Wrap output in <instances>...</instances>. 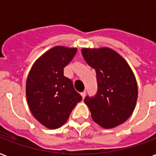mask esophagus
I'll return each mask as SVG.
<instances>
[{"instance_id": "obj_1", "label": "esophagus", "mask_w": 156, "mask_h": 156, "mask_svg": "<svg viewBox=\"0 0 156 156\" xmlns=\"http://www.w3.org/2000/svg\"><path fill=\"white\" fill-rule=\"evenodd\" d=\"M81 95H82V98H83H83H85V96H86V92H83V93H82L81 94Z\"/></svg>"}]
</instances>
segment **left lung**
Here are the masks:
<instances>
[{
  "instance_id": "obj_1",
  "label": "left lung",
  "mask_w": 156,
  "mask_h": 156,
  "mask_svg": "<svg viewBox=\"0 0 156 156\" xmlns=\"http://www.w3.org/2000/svg\"><path fill=\"white\" fill-rule=\"evenodd\" d=\"M82 54L97 75V94L84 98L92 119L105 129L123 124L132 115L137 102V82L132 69L111 48H83Z\"/></svg>"
}]
</instances>
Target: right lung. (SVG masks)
I'll return each instance as SVG.
<instances>
[{
  "mask_svg": "<svg viewBox=\"0 0 156 156\" xmlns=\"http://www.w3.org/2000/svg\"><path fill=\"white\" fill-rule=\"evenodd\" d=\"M77 48L57 46L34 62L26 83V94L32 115L43 126L55 129L67 122L82 96L75 91L63 68L72 61Z\"/></svg>",
  "mask_w": 156,
  "mask_h": 156,
  "instance_id": "obj_1",
  "label": "right lung"
}]
</instances>
